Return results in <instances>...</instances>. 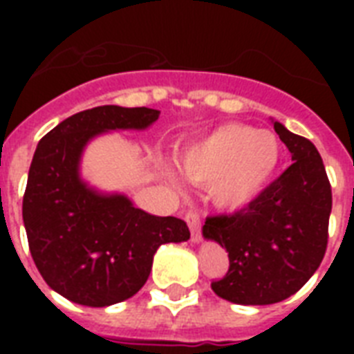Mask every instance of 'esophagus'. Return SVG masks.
Here are the masks:
<instances>
[{
  "mask_svg": "<svg viewBox=\"0 0 354 354\" xmlns=\"http://www.w3.org/2000/svg\"><path fill=\"white\" fill-rule=\"evenodd\" d=\"M185 222L191 230V241L198 242L202 239V221L196 211H187L185 213Z\"/></svg>",
  "mask_w": 354,
  "mask_h": 354,
  "instance_id": "1",
  "label": "esophagus"
}]
</instances>
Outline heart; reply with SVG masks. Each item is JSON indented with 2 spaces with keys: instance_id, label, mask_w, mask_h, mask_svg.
I'll use <instances>...</instances> for the list:
<instances>
[{
  "instance_id": "b5f03b06",
  "label": "heart",
  "mask_w": 354,
  "mask_h": 354,
  "mask_svg": "<svg viewBox=\"0 0 354 354\" xmlns=\"http://www.w3.org/2000/svg\"><path fill=\"white\" fill-rule=\"evenodd\" d=\"M182 169L224 209H241L261 194L281 161V141L270 130L227 122L182 152Z\"/></svg>"
}]
</instances>
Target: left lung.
I'll list each match as a JSON object with an SVG mask.
<instances>
[{
  "label": "left lung",
  "mask_w": 354,
  "mask_h": 354,
  "mask_svg": "<svg viewBox=\"0 0 354 354\" xmlns=\"http://www.w3.org/2000/svg\"><path fill=\"white\" fill-rule=\"evenodd\" d=\"M274 128L292 165L233 215H213L205 239L226 248L230 268L211 288L239 305H272L296 294L324 261L333 207L322 156L307 138Z\"/></svg>",
  "instance_id": "1"
}]
</instances>
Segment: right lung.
Segmentation results:
<instances>
[{
  "label": "right lung",
  "mask_w": 354,
  "mask_h": 354,
  "mask_svg": "<svg viewBox=\"0 0 354 354\" xmlns=\"http://www.w3.org/2000/svg\"><path fill=\"white\" fill-rule=\"evenodd\" d=\"M152 108L106 104L62 121L40 139L24 194L29 250L44 281L66 299L108 307L147 283L156 250L187 241V224L133 207L124 194H101L79 174L82 150L108 130H143Z\"/></svg>",
  "instance_id": "1"
}]
</instances>
